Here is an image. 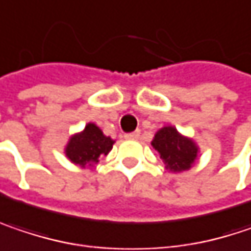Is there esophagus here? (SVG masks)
<instances>
[{
	"instance_id": "1",
	"label": "esophagus",
	"mask_w": 251,
	"mask_h": 251,
	"mask_svg": "<svg viewBox=\"0 0 251 251\" xmlns=\"http://www.w3.org/2000/svg\"><path fill=\"white\" fill-rule=\"evenodd\" d=\"M139 135H141V132H139V130H135V132L126 133L125 138L126 139H138V138H139Z\"/></svg>"
}]
</instances>
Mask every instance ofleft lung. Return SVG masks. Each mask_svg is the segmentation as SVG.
I'll list each match as a JSON object with an SVG mask.
<instances>
[{
    "label": "left lung",
    "mask_w": 251,
    "mask_h": 251,
    "mask_svg": "<svg viewBox=\"0 0 251 251\" xmlns=\"http://www.w3.org/2000/svg\"><path fill=\"white\" fill-rule=\"evenodd\" d=\"M152 147L159 152L167 164V170L172 172L190 170L198 153V148L193 139L182 136L172 126H165L155 133Z\"/></svg>",
    "instance_id": "obj_1"
}]
</instances>
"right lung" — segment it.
<instances>
[{
    "instance_id": "add662e5",
    "label": "right lung",
    "mask_w": 251,
    "mask_h": 251,
    "mask_svg": "<svg viewBox=\"0 0 251 251\" xmlns=\"http://www.w3.org/2000/svg\"><path fill=\"white\" fill-rule=\"evenodd\" d=\"M113 144L115 141H112L109 136H104L95 124H87L83 132L70 138L66 147V155L73 164L93 167L96 162H99L100 155L109 153Z\"/></svg>"
}]
</instances>
